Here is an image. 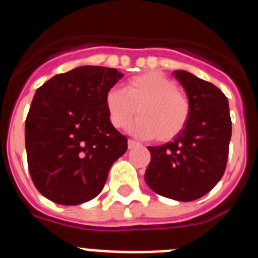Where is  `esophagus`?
<instances>
[{
    "label": "esophagus",
    "instance_id": "34e87169",
    "mask_svg": "<svg viewBox=\"0 0 258 258\" xmlns=\"http://www.w3.org/2000/svg\"><path fill=\"white\" fill-rule=\"evenodd\" d=\"M140 145V143L138 142H136V141H133V140H129L127 141V147H129V149H134V147H137V146Z\"/></svg>",
    "mask_w": 258,
    "mask_h": 258
}]
</instances>
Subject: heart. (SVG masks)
I'll return each instance as SVG.
<instances>
[{"label":"heart","mask_w":258,"mask_h":258,"mask_svg":"<svg viewBox=\"0 0 258 258\" xmlns=\"http://www.w3.org/2000/svg\"><path fill=\"white\" fill-rule=\"evenodd\" d=\"M104 103L113 126H125L138 112L140 117L131 125V131L161 142L178 136L187 125L191 112L190 102L178 92L177 84L156 71L131 77L122 89L111 88Z\"/></svg>","instance_id":"obj_1"}]
</instances>
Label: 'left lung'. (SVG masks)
I'll return each instance as SVG.
<instances>
[{
    "label": "left lung",
    "instance_id": "obj_1",
    "mask_svg": "<svg viewBox=\"0 0 258 258\" xmlns=\"http://www.w3.org/2000/svg\"><path fill=\"white\" fill-rule=\"evenodd\" d=\"M191 106L190 118L172 142L149 146L145 173L149 187L161 197L191 202L206 195L222 178L231 140L226 95L217 86L186 71H174Z\"/></svg>",
    "mask_w": 258,
    "mask_h": 258
}]
</instances>
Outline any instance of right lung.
<instances>
[{"mask_svg":"<svg viewBox=\"0 0 258 258\" xmlns=\"http://www.w3.org/2000/svg\"><path fill=\"white\" fill-rule=\"evenodd\" d=\"M122 76L116 68L84 66L37 89L26 118L27 161L36 188L51 202L92 200L126 151V137L111 124L104 103Z\"/></svg>","mask_w":258,"mask_h":258,"instance_id":"right-lung-1","label":"right lung"}]
</instances>
